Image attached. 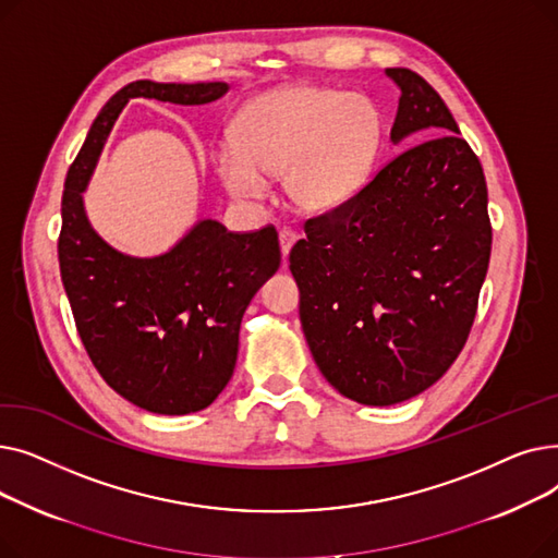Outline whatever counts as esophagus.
Listing matches in <instances>:
<instances>
[{"mask_svg":"<svg viewBox=\"0 0 558 558\" xmlns=\"http://www.w3.org/2000/svg\"><path fill=\"white\" fill-rule=\"evenodd\" d=\"M278 240H280V253H282V257H287L289 255V251H291V246L296 244V240H299V234L294 232V230H289V228H282L280 232H278Z\"/></svg>","mask_w":558,"mask_h":558,"instance_id":"obj_1","label":"esophagus"}]
</instances>
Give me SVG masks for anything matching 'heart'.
<instances>
[{
	"mask_svg": "<svg viewBox=\"0 0 558 558\" xmlns=\"http://www.w3.org/2000/svg\"><path fill=\"white\" fill-rule=\"evenodd\" d=\"M232 141L213 149L215 171L232 198H267L269 175L282 173L296 208L326 213L366 185L383 142V114L364 95L294 83L251 99L234 117Z\"/></svg>",
	"mask_w": 558,
	"mask_h": 558,
	"instance_id": "b5f03b06",
	"label": "heart"
}]
</instances>
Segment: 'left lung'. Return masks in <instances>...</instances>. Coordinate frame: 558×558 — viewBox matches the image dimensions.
Masks as SVG:
<instances>
[{
    "label": "left lung",
    "instance_id": "obj_1",
    "mask_svg": "<svg viewBox=\"0 0 558 558\" xmlns=\"http://www.w3.org/2000/svg\"><path fill=\"white\" fill-rule=\"evenodd\" d=\"M385 74L400 90L391 142H424L348 203L307 219V238L289 253L318 371L371 407L404 402L446 375L490 257L484 171L452 112L416 72Z\"/></svg>",
    "mask_w": 558,
    "mask_h": 558
}]
</instances>
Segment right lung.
<instances>
[{
    "mask_svg": "<svg viewBox=\"0 0 558 558\" xmlns=\"http://www.w3.org/2000/svg\"><path fill=\"white\" fill-rule=\"evenodd\" d=\"M228 90L223 81L124 85L97 114L65 179L58 262L76 330L108 387L151 414L201 412L226 389L242 316L280 267L278 232H228L198 219L169 251L137 257L93 228L83 192L131 99L201 106Z\"/></svg>",
    "mask_w": 558,
    "mask_h": 558,
    "instance_id": "add662e5",
    "label": "right lung"
}]
</instances>
